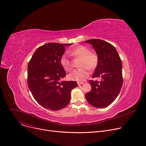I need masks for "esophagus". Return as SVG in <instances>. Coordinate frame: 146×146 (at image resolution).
<instances>
[{
    "label": "esophagus",
    "instance_id": "1",
    "mask_svg": "<svg viewBox=\"0 0 146 146\" xmlns=\"http://www.w3.org/2000/svg\"><path fill=\"white\" fill-rule=\"evenodd\" d=\"M83 83V82H77V84H78L79 85H80V84H82Z\"/></svg>",
    "mask_w": 146,
    "mask_h": 146
}]
</instances>
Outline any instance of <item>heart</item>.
Here are the masks:
<instances>
[{
    "mask_svg": "<svg viewBox=\"0 0 146 146\" xmlns=\"http://www.w3.org/2000/svg\"><path fill=\"white\" fill-rule=\"evenodd\" d=\"M68 54L76 59L81 58L80 66L82 67L81 69L74 70L68 76L69 79L71 80L82 82L84 81L89 77L90 70H93L98 66L99 59L96 53L90 52L89 48L80 45L75 47L67 51ZM60 63L64 70L69 72L72 71L74 67V62L70 59L66 54H63L60 57Z\"/></svg>",
    "mask_w": 146,
    "mask_h": 146,
    "instance_id": "b5f03b06",
    "label": "heart"
}]
</instances>
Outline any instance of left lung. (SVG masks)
<instances>
[{"mask_svg": "<svg viewBox=\"0 0 146 146\" xmlns=\"http://www.w3.org/2000/svg\"><path fill=\"white\" fill-rule=\"evenodd\" d=\"M84 42L93 45L99 59L92 78L101 79L100 82L89 81L92 89L86 94V98L95 108H106L115 100L121 90L123 80L121 60L110 43L97 38Z\"/></svg>", "mask_w": 146, "mask_h": 146, "instance_id": "obj_1", "label": "left lung"}]
</instances>
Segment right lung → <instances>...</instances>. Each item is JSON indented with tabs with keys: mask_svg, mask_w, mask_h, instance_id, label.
Instances as JSON below:
<instances>
[{
	"mask_svg": "<svg viewBox=\"0 0 146 146\" xmlns=\"http://www.w3.org/2000/svg\"><path fill=\"white\" fill-rule=\"evenodd\" d=\"M48 43L38 47L28 64L27 84L34 99L43 108L59 110L69 103L70 92L78 86L75 81L60 80L66 73L60 59L65 46Z\"/></svg>",
	"mask_w": 146,
	"mask_h": 146,
	"instance_id": "1",
	"label": "right lung"
}]
</instances>
